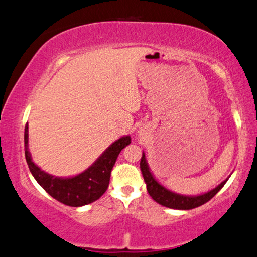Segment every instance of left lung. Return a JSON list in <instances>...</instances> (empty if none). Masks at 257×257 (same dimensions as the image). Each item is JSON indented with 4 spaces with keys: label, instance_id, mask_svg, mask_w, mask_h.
<instances>
[{
    "label": "left lung",
    "instance_id": "obj_1",
    "mask_svg": "<svg viewBox=\"0 0 257 257\" xmlns=\"http://www.w3.org/2000/svg\"><path fill=\"white\" fill-rule=\"evenodd\" d=\"M140 169L142 176H144L145 183L147 185V191L149 193V195L152 196V199L154 201H156V202L161 204V206L171 209H178V210H189V209H194L196 207L202 206V204L208 202L209 200L212 199V197L222 189V187L228 179L226 178L224 181H222L218 186L207 193H203V194L183 195L179 194V193L172 192L171 189L163 186V185L154 177V173L151 171V169H149L147 160H146L145 153H142Z\"/></svg>",
    "mask_w": 257,
    "mask_h": 257
}]
</instances>
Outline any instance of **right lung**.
<instances>
[{
  "mask_svg": "<svg viewBox=\"0 0 257 257\" xmlns=\"http://www.w3.org/2000/svg\"><path fill=\"white\" fill-rule=\"evenodd\" d=\"M25 157L30 171L38 184L54 199L70 207H82L100 199L109 186L111 170L121 149L131 144V137L124 136L112 142L101 156L85 171L72 177H55L43 171L32 161L29 151V125L24 134Z\"/></svg>",
  "mask_w": 257,
  "mask_h": 257,
  "instance_id": "1",
  "label": "right lung"
}]
</instances>
